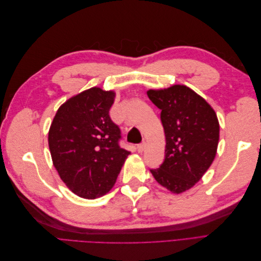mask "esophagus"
<instances>
[{"mask_svg":"<svg viewBox=\"0 0 261 261\" xmlns=\"http://www.w3.org/2000/svg\"><path fill=\"white\" fill-rule=\"evenodd\" d=\"M145 148H146V143H145V141H143V143H141V144L137 145V150H138L139 152H143L144 150H145Z\"/></svg>","mask_w":261,"mask_h":261,"instance_id":"obj_1","label":"esophagus"}]
</instances>
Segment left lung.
I'll list each match as a JSON object with an SVG mask.
<instances>
[{
  "instance_id": "left-lung-1",
  "label": "left lung",
  "mask_w": 261,
  "mask_h": 261,
  "mask_svg": "<svg viewBox=\"0 0 261 261\" xmlns=\"http://www.w3.org/2000/svg\"><path fill=\"white\" fill-rule=\"evenodd\" d=\"M161 110L165 134V158L151 169L155 180L174 194L192 188L215 160L220 126L208 102L184 85L147 91Z\"/></svg>"
}]
</instances>
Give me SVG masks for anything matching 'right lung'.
Here are the masks:
<instances>
[{
	"mask_svg": "<svg viewBox=\"0 0 261 261\" xmlns=\"http://www.w3.org/2000/svg\"><path fill=\"white\" fill-rule=\"evenodd\" d=\"M114 98V91L92 87L63 103L51 124L53 165L82 198L96 199L109 193L130 153L120 147L121 129L109 115Z\"/></svg>",
	"mask_w": 261,
	"mask_h": 261,
	"instance_id": "1",
	"label": "right lung"
}]
</instances>
